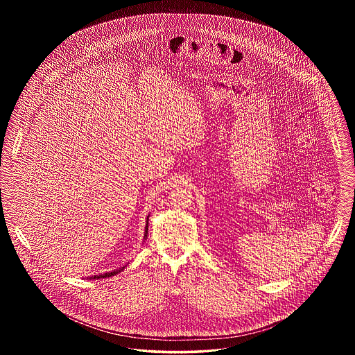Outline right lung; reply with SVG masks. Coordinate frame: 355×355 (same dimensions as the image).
Returning <instances> with one entry per match:
<instances>
[{
    "instance_id": "right-lung-1",
    "label": "right lung",
    "mask_w": 355,
    "mask_h": 355,
    "mask_svg": "<svg viewBox=\"0 0 355 355\" xmlns=\"http://www.w3.org/2000/svg\"><path fill=\"white\" fill-rule=\"evenodd\" d=\"M148 220H149V217H148ZM148 236V222H146V230H145V238ZM122 269H125V268H121L119 270L110 271V272H103L101 275H94V277H90L89 279H98V278H107V277H112V275H116L117 272L122 270Z\"/></svg>"
}]
</instances>
